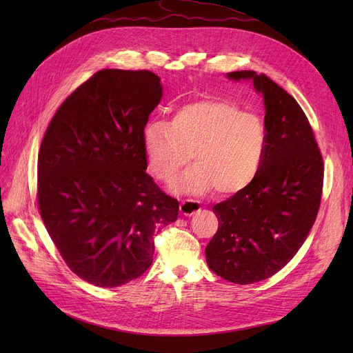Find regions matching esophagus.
<instances>
[{"label":"esophagus","mask_w":353,"mask_h":353,"mask_svg":"<svg viewBox=\"0 0 353 353\" xmlns=\"http://www.w3.org/2000/svg\"><path fill=\"white\" fill-rule=\"evenodd\" d=\"M201 208L199 205V201H194V200H184L180 203V213L184 216H193Z\"/></svg>","instance_id":"esophagus-1"}]
</instances>
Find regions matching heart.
Segmentation results:
<instances>
[{"label":"heart","instance_id":"b5f03b06","mask_svg":"<svg viewBox=\"0 0 353 353\" xmlns=\"http://www.w3.org/2000/svg\"><path fill=\"white\" fill-rule=\"evenodd\" d=\"M147 165L172 183L192 157L194 164L174 184V193L234 194L256 179L266 152V130L253 113L226 100H200L174 111L172 121L150 120L143 130Z\"/></svg>","mask_w":353,"mask_h":353}]
</instances>
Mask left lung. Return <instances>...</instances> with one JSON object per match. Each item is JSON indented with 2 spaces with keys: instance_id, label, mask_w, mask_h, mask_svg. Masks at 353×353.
I'll return each instance as SVG.
<instances>
[{
  "instance_id": "8db88e82",
  "label": "left lung",
  "mask_w": 353,
  "mask_h": 353,
  "mask_svg": "<svg viewBox=\"0 0 353 353\" xmlns=\"http://www.w3.org/2000/svg\"><path fill=\"white\" fill-rule=\"evenodd\" d=\"M250 80L263 96L266 152L256 179L213 208L219 229L206 246L209 268L236 285L261 282L283 269L306 240L321 206L323 160L303 110L265 74Z\"/></svg>"
}]
</instances>
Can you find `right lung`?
Instances as JSON below:
<instances>
[{
	"mask_svg": "<svg viewBox=\"0 0 353 353\" xmlns=\"http://www.w3.org/2000/svg\"><path fill=\"white\" fill-rule=\"evenodd\" d=\"M163 87L154 72L101 70L60 105L39 153L40 214L67 266L116 288L153 262V236L179 201L145 173L143 130Z\"/></svg>",
	"mask_w": 353,
	"mask_h": 353,
	"instance_id": "add662e5",
	"label": "right lung"
}]
</instances>
